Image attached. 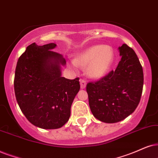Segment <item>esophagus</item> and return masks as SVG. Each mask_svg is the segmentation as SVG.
<instances>
[{
	"label": "esophagus",
	"instance_id": "34e87169",
	"mask_svg": "<svg viewBox=\"0 0 158 158\" xmlns=\"http://www.w3.org/2000/svg\"><path fill=\"white\" fill-rule=\"evenodd\" d=\"M79 81H80L81 88V89H85V87H86V85H87V82H86V81L85 80V79H81L80 80H79Z\"/></svg>",
	"mask_w": 158,
	"mask_h": 158
}]
</instances>
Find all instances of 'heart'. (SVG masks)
<instances>
[{
	"label": "heart",
	"instance_id": "heart-1",
	"mask_svg": "<svg viewBox=\"0 0 158 158\" xmlns=\"http://www.w3.org/2000/svg\"><path fill=\"white\" fill-rule=\"evenodd\" d=\"M114 60L113 49L109 46L93 45L76 56L74 63L86 69V73L92 79H101L107 74ZM73 67H75L73 65Z\"/></svg>",
	"mask_w": 158,
	"mask_h": 158
}]
</instances>
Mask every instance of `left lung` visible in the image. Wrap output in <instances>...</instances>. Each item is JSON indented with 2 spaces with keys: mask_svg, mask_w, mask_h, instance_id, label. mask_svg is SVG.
Here are the masks:
<instances>
[{
  "mask_svg": "<svg viewBox=\"0 0 158 158\" xmlns=\"http://www.w3.org/2000/svg\"><path fill=\"white\" fill-rule=\"evenodd\" d=\"M119 52L121 60L115 71L86 87L93 116L106 123H118L131 114L143 90V69L136 54L125 44Z\"/></svg>",
  "mask_w": 158,
  "mask_h": 158,
  "instance_id": "left-lung-1",
  "label": "left lung"
}]
</instances>
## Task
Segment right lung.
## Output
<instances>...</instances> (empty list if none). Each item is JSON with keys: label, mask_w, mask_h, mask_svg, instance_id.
<instances>
[{"label": "right lung", "mask_w": 158, "mask_h": 158, "mask_svg": "<svg viewBox=\"0 0 158 158\" xmlns=\"http://www.w3.org/2000/svg\"><path fill=\"white\" fill-rule=\"evenodd\" d=\"M57 44L33 43L18 60L14 85L17 101L30 123L43 129L60 128L69 121L79 77H62L66 62L52 49Z\"/></svg>", "instance_id": "right-lung-1"}]
</instances>
